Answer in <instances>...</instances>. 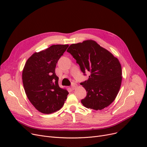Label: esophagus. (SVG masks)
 <instances>
[{
    "label": "esophagus",
    "mask_w": 147,
    "mask_h": 147,
    "mask_svg": "<svg viewBox=\"0 0 147 147\" xmlns=\"http://www.w3.org/2000/svg\"><path fill=\"white\" fill-rule=\"evenodd\" d=\"M76 87V84L75 83H72V84H71V89L73 90H74V89H75Z\"/></svg>",
    "instance_id": "1"
}]
</instances>
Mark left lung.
<instances>
[{"instance_id":"1","label":"left lung","mask_w":147,"mask_h":147,"mask_svg":"<svg viewBox=\"0 0 147 147\" xmlns=\"http://www.w3.org/2000/svg\"><path fill=\"white\" fill-rule=\"evenodd\" d=\"M76 59L82 71H89L88 80L80 84L87 95L82 104L88 109L101 110L110 105L120 90L122 73L119 59L95 41L71 44L67 51Z\"/></svg>"}]
</instances>
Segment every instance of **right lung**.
<instances>
[{
    "label": "right lung",
    "mask_w": 147,
    "mask_h": 147,
    "mask_svg": "<svg viewBox=\"0 0 147 147\" xmlns=\"http://www.w3.org/2000/svg\"><path fill=\"white\" fill-rule=\"evenodd\" d=\"M68 45H53L35 52L27 61L22 79L26 94L38 111L51 114L60 110L68 92L58 85L55 67Z\"/></svg>",
    "instance_id": "add662e5"
}]
</instances>
